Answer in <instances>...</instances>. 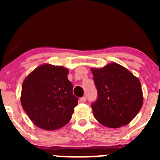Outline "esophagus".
I'll use <instances>...</instances> for the list:
<instances>
[{
	"label": "esophagus",
	"mask_w": 160,
	"mask_h": 160,
	"mask_svg": "<svg viewBox=\"0 0 160 160\" xmlns=\"http://www.w3.org/2000/svg\"><path fill=\"white\" fill-rule=\"evenodd\" d=\"M86 101H87V98L85 97V96L80 98V102H85Z\"/></svg>",
	"instance_id": "1"
}]
</instances>
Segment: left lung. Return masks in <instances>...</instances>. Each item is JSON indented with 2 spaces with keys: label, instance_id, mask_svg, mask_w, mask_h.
Here are the masks:
<instances>
[{
  "label": "left lung",
  "instance_id": "1",
  "mask_svg": "<svg viewBox=\"0 0 160 160\" xmlns=\"http://www.w3.org/2000/svg\"><path fill=\"white\" fill-rule=\"evenodd\" d=\"M91 70L98 93L97 99L91 103L96 119L111 128L129 123L142 105L139 80L117 63Z\"/></svg>",
  "mask_w": 160,
  "mask_h": 160
}]
</instances>
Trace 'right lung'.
Returning a JSON list of instances; mask_svg holds the SVG:
<instances>
[{"label":"right lung","instance_id":"add662e5","mask_svg":"<svg viewBox=\"0 0 160 160\" xmlns=\"http://www.w3.org/2000/svg\"><path fill=\"white\" fill-rule=\"evenodd\" d=\"M68 73L69 70L62 66L42 65L23 82L22 107L38 128L57 130L71 119L78 98L73 94Z\"/></svg>","mask_w":160,"mask_h":160}]
</instances>
